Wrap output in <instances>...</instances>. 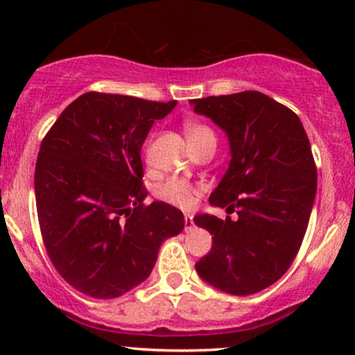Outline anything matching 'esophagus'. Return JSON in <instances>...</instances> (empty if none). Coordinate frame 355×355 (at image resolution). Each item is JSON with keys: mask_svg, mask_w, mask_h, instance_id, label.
Segmentation results:
<instances>
[{"mask_svg": "<svg viewBox=\"0 0 355 355\" xmlns=\"http://www.w3.org/2000/svg\"><path fill=\"white\" fill-rule=\"evenodd\" d=\"M191 229H193V217L185 215V232H190Z\"/></svg>", "mask_w": 355, "mask_h": 355, "instance_id": "obj_1", "label": "esophagus"}]
</instances>
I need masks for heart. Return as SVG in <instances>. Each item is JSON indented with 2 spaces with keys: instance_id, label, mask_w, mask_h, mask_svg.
<instances>
[{
  "instance_id": "obj_1",
  "label": "heart",
  "mask_w": 355,
  "mask_h": 355,
  "mask_svg": "<svg viewBox=\"0 0 355 355\" xmlns=\"http://www.w3.org/2000/svg\"><path fill=\"white\" fill-rule=\"evenodd\" d=\"M185 135L191 148L205 144V141H215L214 130L203 123H197V121H189L185 125ZM200 193V185H195V183L183 180V178H170L157 189V197L160 200L185 210L195 205Z\"/></svg>"
}]
</instances>
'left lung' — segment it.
Masks as SVG:
<instances>
[{
    "label": "left lung",
    "mask_w": 355,
    "mask_h": 355,
    "mask_svg": "<svg viewBox=\"0 0 355 355\" xmlns=\"http://www.w3.org/2000/svg\"><path fill=\"white\" fill-rule=\"evenodd\" d=\"M191 105L229 137L230 165L210 203L239 215L193 218L211 234L210 252L195 268L227 294H255L288 270L302 245L317 190L307 133L291 108L252 89Z\"/></svg>",
    "instance_id": "left-lung-1"
}]
</instances>
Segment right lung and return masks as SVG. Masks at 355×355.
Instances as JSON below:
<instances>
[{
  "label": "right lung",
  "mask_w": 355,
  "mask_h": 355,
  "mask_svg": "<svg viewBox=\"0 0 355 355\" xmlns=\"http://www.w3.org/2000/svg\"><path fill=\"white\" fill-rule=\"evenodd\" d=\"M177 101L88 92L63 110L40 146L36 211L46 254L81 294L115 299L150 275L162 242L185 227L165 202L145 205L144 145Z\"/></svg>",
  "instance_id": "obj_1"
}]
</instances>
